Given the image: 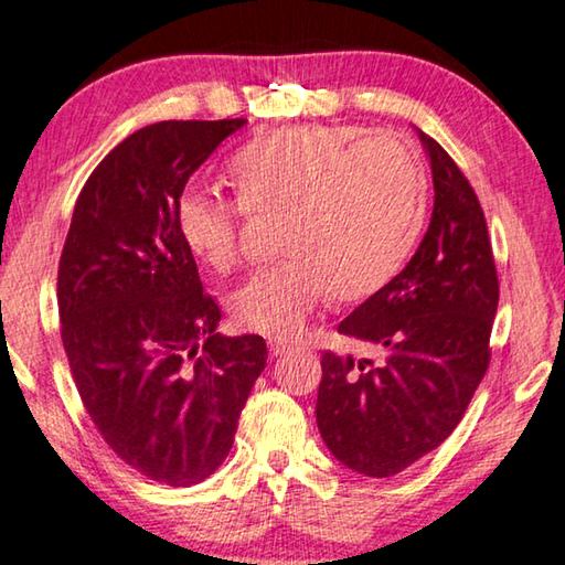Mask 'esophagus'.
Wrapping results in <instances>:
<instances>
[{"mask_svg":"<svg viewBox=\"0 0 565 565\" xmlns=\"http://www.w3.org/2000/svg\"><path fill=\"white\" fill-rule=\"evenodd\" d=\"M267 348H270V355L273 358H282L285 353H290V350H292V345L290 343H282V340H270V343H267Z\"/></svg>","mask_w":565,"mask_h":565,"instance_id":"obj_1","label":"esophagus"}]
</instances>
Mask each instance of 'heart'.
Here are the masks:
<instances>
[{
    "label": "heart",
    "instance_id": "b5f03b06",
    "mask_svg": "<svg viewBox=\"0 0 565 565\" xmlns=\"http://www.w3.org/2000/svg\"><path fill=\"white\" fill-rule=\"evenodd\" d=\"M237 198L188 190L178 230L190 253L225 273L243 253L249 212L288 215V260L255 273L230 298L239 328L292 338L330 295L363 300L408 257L425 207V172L408 142L391 132L360 137L348 125H298L235 154Z\"/></svg>",
    "mask_w": 565,
    "mask_h": 565
}]
</instances>
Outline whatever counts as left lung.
I'll return each instance as SVG.
<instances>
[{
	"instance_id": "1",
	"label": "left lung",
	"mask_w": 565,
	"mask_h": 565,
	"mask_svg": "<svg viewBox=\"0 0 565 565\" xmlns=\"http://www.w3.org/2000/svg\"><path fill=\"white\" fill-rule=\"evenodd\" d=\"M433 170V215L411 263L340 322L377 358L326 353L316 420L345 468L401 473L463 418L491 360L498 275L483 210L450 154L415 129Z\"/></svg>"
}]
</instances>
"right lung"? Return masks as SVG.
<instances>
[{
    "instance_id": "obj_1",
    "label": "right lung",
    "mask_w": 565,
    "mask_h": 565,
    "mask_svg": "<svg viewBox=\"0 0 565 565\" xmlns=\"http://www.w3.org/2000/svg\"><path fill=\"white\" fill-rule=\"evenodd\" d=\"M245 119L137 129L82 188L60 257L62 343L82 403L127 466L184 488L215 473L260 373V335L225 338L178 230L184 184Z\"/></svg>"
}]
</instances>
